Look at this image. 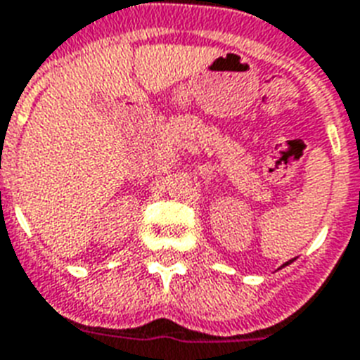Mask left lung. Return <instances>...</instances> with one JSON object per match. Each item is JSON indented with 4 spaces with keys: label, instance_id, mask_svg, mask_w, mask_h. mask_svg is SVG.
<instances>
[{
    "label": "left lung",
    "instance_id": "left-lung-1",
    "mask_svg": "<svg viewBox=\"0 0 360 360\" xmlns=\"http://www.w3.org/2000/svg\"><path fill=\"white\" fill-rule=\"evenodd\" d=\"M290 262H292V260H289V262H285V264H283V266H289V264H290ZM283 266H281V268H283Z\"/></svg>",
    "mask_w": 360,
    "mask_h": 360
}]
</instances>
